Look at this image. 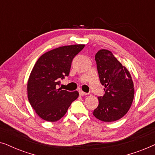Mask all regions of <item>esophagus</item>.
Instances as JSON below:
<instances>
[{"mask_svg": "<svg viewBox=\"0 0 155 155\" xmlns=\"http://www.w3.org/2000/svg\"><path fill=\"white\" fill-rule=\"evenodd\" d=\"M79 94H80V96H86V95H87L88 94H87V93L84 92L83 91H79Z\"/></svg>", "mask_w": 155, "mask_h": 155, "instance_id": "esophagus-1", "label": "esophagus"}]
</instances>
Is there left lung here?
I'll return each instance as SVG.
<instances>
[{"label": "left lung", "mask_w": 155, "mask_h": 155, "mask_svg": "<svg viewBox=\"0 0 155 155\" xmlns=\"http://www.w3.org/2000/svg\"><path fill=\"white\" fill-rule=\"evenodd\" d=\"M95 59L105 95L98 97V106L93 114L104 122H113L124 116L130 108L135 94L133 79L110 51L100 49Z\"/></svg>", "instance_id": "1"}]
</instances>
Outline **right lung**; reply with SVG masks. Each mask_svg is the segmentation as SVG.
<instances>
[{
	"label": "right lung",
	"instance_id": "obj_1",
	"mask_svg": "<svg viewBox=\"0 0 155 155\" xmlns=\"http://www.w3.org/2000/svg\"><path fill=\"white\" fill-rule=\"evenodd\" d=\"M84 45L59 47L43 54L36 61L27 84L29 102L41 118L55 122L66 114L79 97L73 92L57 88L59 80L69 76L74 57L82 50Z\"/></svg>",
	"mask_w": 155,
	"mask_h": 155
}]
</instances>
